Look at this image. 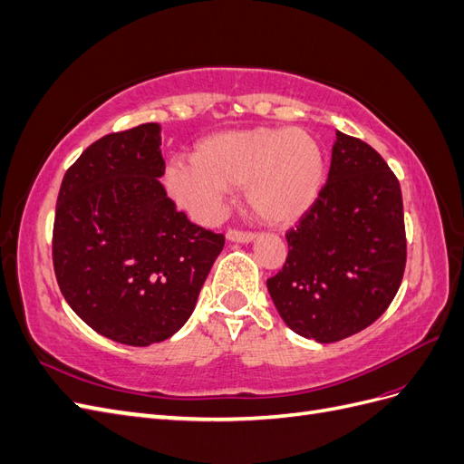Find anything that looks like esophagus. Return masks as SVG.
Returning a JSON list of instances; mask_svg holds the SVG:
<instances>
[{
	"label": "esophagus",
	"instance_id": "esophagus-1",
	"mask_svg": "<svg viewBox=\"0 0 464 464\" xmlns=\"http://www.w3.org/2000/svg\"><path fill=\"white\" fill-rule=\"evenodd\" d=\"M227 240L228 242H237V244H249V242L256 240V234L240 232V230H228L227 232Z\"/></svg>",
	"mask_w": 464,
	"mask_h": 464
}]
</instances>
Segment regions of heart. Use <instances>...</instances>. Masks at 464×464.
<instances>
[{
	"label": "heart",
	"instance_id": "heart-1",
	"mask_svg": "<svg viewBox=\"0 0 464 464\" xmlns=\"http://www.w3.org/2000/svg\"><path fill=\"white\" fill-rule=\"evenodd\" d=\"M325 181V154L305 130L249 128L222 131L198 143L191 164L172 162L164 184L172 199L201 222L215 220L227 191L244 186L259 220L290 227L317 201Z\"/></svg>",
	"mask_w": 464,
	"mask_h": 464
}]
</instances>
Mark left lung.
Wrapping results in <instances>:
<instances>
[{
  "label": "left lung",
  "instance_id": "1",
  "mask_svg": "<svg viewBox=\"0 0 464 464\" xmlns=\"http://www.w3.org/2000/svg\"><path fill=\"white\" fill-rule=\"evenodd\" d=\"M286 242L266 288L294 333L327 344L382 317L406 263L402 193L382 154L336 131L327 184Z\"/></svg>",
  "mask_w": 464,
  "mask_h": 464
}]
</instances>
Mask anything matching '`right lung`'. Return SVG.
<instances>
[{
	"label": "right lung",
	"mask_w": 464,
	"mask_h": 464,
	"mask_svg": "<svg viewBox=\"0 0 464 464\" xmlns=\"http://www.w3.org/2000/svg\"><path fill=\"white\" fill-rule=\"evenodd\" d=\"M164 174L160 125L98 139L63 176L53 271L72 310L98 334L149 346L170 339L198 304L224 236L178 213Z\"/></svg>",
	"instance_id": "add662e5"
}]
</instances>
